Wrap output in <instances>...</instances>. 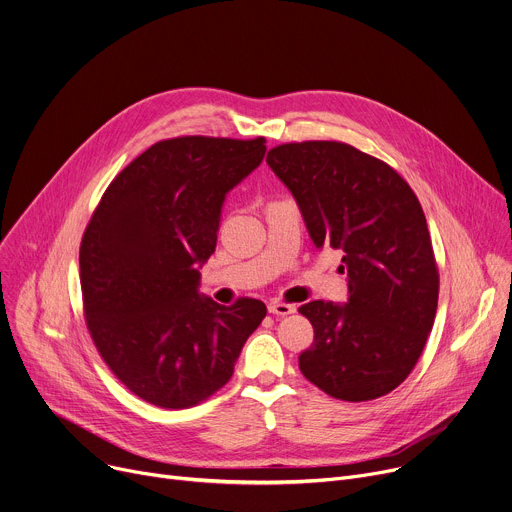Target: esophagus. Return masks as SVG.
<instances>
[{"label":"esophagus","instance_id":"obj_1","mask_svg":"<svg viewBox=\"0 0 512 512\" xmlns=\"http://www.w3.org/2000/svg\"><path fill=\"white\" fill-rule=\"evenodd\" d=\"M267 310H269V314H275V316H289V314L296 312V306L283 304V302H269Z\"/></svg>","mask_w":512,"mask_h":512}]
</instances>
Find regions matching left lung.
Returning <instances> with one entry per match:
<instances>
[{
	"label": "left lung",
	"mask_w": 512,
	"mask_h": 512,
	"mask_svg": "<svg viewBox=\"0 0 512 512\" xmlns=\"http://www.w3.org/2000/svg\"><path fill=\"white\" fill-rule=\"evenodd\" d=\"M267 164L294 194L318 249L342 253L348 304H304L314 342L300 371L340 401H371L413 371L431 332L440 273L423 208L383 160L342 141L281 143Z\"/></svg>",
	"instance_id": "8db88e82"
}]
</instances>
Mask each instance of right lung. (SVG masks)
I'll return each instance as SVG.
<instances>
[{"label":"right lung","instance_id":"1","mask_svg":"<svg viewBox=\"0 0 512 512\" xmlns=\"http://www.w3.org/2000/svg\"><path fill=\"white\" fill-rule=\"evenodd\" d=\"M265 150V137L158 141L115 176L85 229L87 328L113 375L156 407H194L225 387L267 314L259 300L198 294L225 196Z\"/></svg>","mask_w":512,"mask_h":512}]
</instances>
